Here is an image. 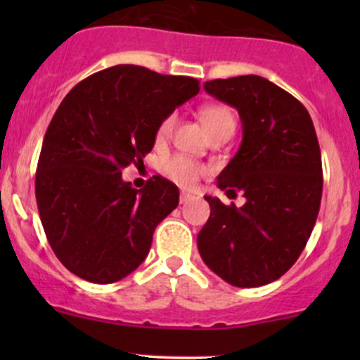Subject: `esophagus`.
Segmentation results:
<instances>
[{
    "label": "esophagus",
    "mask_w": 360,
    "mask_h": 360,
    "mask_svg": "<svg viewBox=\"0 0 360 360\" xmlns=\"http://www.w3.org/2000/svg\"><path fill=\"white\" fill-rule=\"evenodd\" d=\"M191 200H194V196L193 194H189V193H181V196H179V201H181V205H184V203H189V201Z\"/></svg>",
    "instance_id": "34e87169"
}]
</instances>
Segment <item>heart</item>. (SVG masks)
<instances>
[{"label": "heart", "mask_w": 360, "mask_h": 360, "mask_svg": "<svg viewBox=\"0 0 360 360\" xmlns=\"http://www.w3.org/2000/svg\"><path fill=\"white\" fill-rule=\"evenodd\" d=\"M201 122L205 123L206 130L210 131V135L214 131L223 130V128H233L235 127V118L232 110L229 106L223 105H208L200 111ZM176 123V115L171 113L167 115L162 122L157 127V140H166L169 135L172 134V128ZM162 171L166 172L169 179L174 181L176 184L183 186V188H191L198 183L201 176L205 174V166L194 162V160L186 159V157L176 155L167 159L164 162Z\"/></svg>", "instance_id": "1"}]
</instances>
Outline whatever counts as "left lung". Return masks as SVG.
<instances>
[{
  "label": "left lung",
  "instance_id": "8db88e82",
  "mask_svg": "<svg viewBox=\"0 0 360 360\" xmlns=\"http://www.w3.org/2000/svg\"><path fill=\"white\" fill-rule=\"evenodd\" d=\"M203 88L240 115L242 143L217 184L226 194L242 191L245 205L205 196L212 212L198 233V250L232 286H264L298 260L320 212L323 172L315 127L308 110L266 77L213 79Z\"/></svg>",
  "mask_w": 360,
  "mask_h": 360
}]
</instances>
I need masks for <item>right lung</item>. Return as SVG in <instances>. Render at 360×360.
Here are the masks:
<instances>
[{
    "instance_id": "right-lung-1",
    "label": "right lung",
    "mask_w": 360,
    "mask_h": 360,
    "mask_svg": "<svg viewBox=\"0 0 360 360\" xmlns=\"http://www.w3.org/2000/svg\"><path fill=\"white\" fill-rule=\"evenodd\" d=\"M200 93V81L122 64L69 91L45 131L35 196L53 254L72 274L117 283L147 257L179 189L154 176L142 189L122 169L152 150L157 127Z\"/></svg>"
}]
</instances>
